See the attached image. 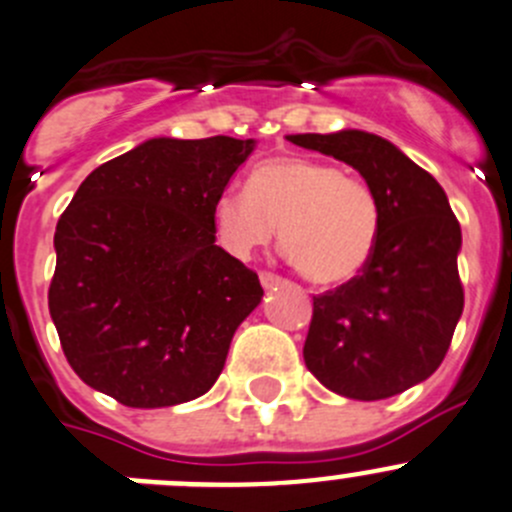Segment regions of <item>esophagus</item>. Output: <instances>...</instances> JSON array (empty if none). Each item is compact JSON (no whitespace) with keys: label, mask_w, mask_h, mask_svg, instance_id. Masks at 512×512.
<instances>
[{"label":"esophagus","mask_w":512,"mask_h":512,"mask_svg":"<svg viewBox=\"0 0 512 512\" xmlns=\"http://www.w3.org/2000/svg\"><path fill=\"white\" fill-rule=\"evenodd\" d=\"M260 282H262V287H267V290H270V287L280 285V282H282V277H280V275H275V272H267V270H262V272H260Z\"/></svg>","instance_id":"esophagus-1"}]
</instances>
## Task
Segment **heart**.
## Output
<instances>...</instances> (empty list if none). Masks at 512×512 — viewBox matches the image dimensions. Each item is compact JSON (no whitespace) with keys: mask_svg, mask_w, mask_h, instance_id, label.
Instances as JSON below:
<instances>
[{"mask_svg":"<svg viewBox=\"0 0 512 512\" xmlns=\"http://www.w3.org/2000/svg\"><path fill=\"white\" fill-rule=\"evenodd\" d=\"M217 242L237 260L280 247L312 285L355 280L370 262L380 235V205L360 177L330 162L272 157L247 177V192H222L212 210Z\"/></svg>","mask_w":512,"mask_h":512,"instance_id":"heart-1","label":"heart"}]
</instances>
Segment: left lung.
Segmentation results:
<instances>
[{
  "instance_id": "8db88e82",
  "label": "left lung",
  "mask_w": 512,
  "mask_h": 512,
  "mask_svg": "<svg viewBox=\"0 0 512 512\" xmlns=\"http://www.w3.org/2000/svg\"><path fill=\"white\" fill-rule=\"evenodd\" d=\"M287 140L355 167L380 205L365 270L312 297L307 370L345 398H393L438 370L463 315L458 217L438 180L382 137L342 130Z\"/></svg>"
}]
</instances>
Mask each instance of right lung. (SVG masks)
Here are the masks:
<instances>
[{
  "mask_svg": "<svg viewBox=\"0 0 512 512\" xmlns=\"http://www.w3.org/2000/svg\"><path fill=\"white\" fill-rule=\"evenodd\" d=\"M255 140L157 137L99 165L54 232L49 315L72 370L127 408H170L215 385L255 270L215 245L212 210Z\"/></svg>",
  "mask_w": 512,
  "mask_h": 512,
  "instance_id": "1",
  "label": "right lung"
}]
</instances>
